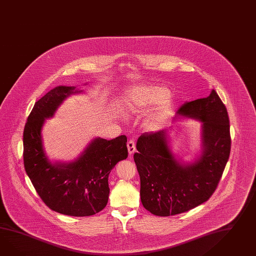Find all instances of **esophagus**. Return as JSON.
<instances>
[{
  "label": "esophagus",
  "mask_w": 256,
  "mask_h": 256,
  "mask_svg": "<svg viewBox=\"0 0 256 256\" xmlns=\"http://www.w3.org/2000/svg\"><path fill=\"white\" fill-rule=\"evenodd\" d=\"M126 146H128V154H132L135 152V150H136V145H135V142H134L133 140H128Z\"/></svg>",
  "instance_id": "1"
}]
</instances>
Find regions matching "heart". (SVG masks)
<instances>
[{
	"instance_id": "1",
	"label": "heart",
	"mask_w": 256,
	"mask_h": 256,
	"mask_svg": "<svg viewBox=\"0 0 256 256\" xmlns=\"http://www.w3.org/2000/svg\"><path fill=\"white\" fill-rule=\"evenodd\" d=\"M171 95V90L160 85H138L128 90L125 99L126 109L132 112H142L150 106L164 102ZM170 104H166L160 112H156L146 119L145 126L150 130L159 128L168 118Z\"/></svg>"
}]
</instances>
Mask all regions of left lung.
<instances>
[{
  "instance_id": "1",
  "label": "left lung",
  "mask_w": 256,
  "mask_h": 256,
  "mask_svg": "<svg viewBox=\"0 0 256 256\" xmlns=\"http://www.w3.org/2000/svg\"><path fill=\"white\" fill-rule=\"evenodd\" d=\"M200 123V150L184 162L172 150L169 128L145 133L138 138L134 154L140 178V200L159 216L187 212L209 199L218 185L230 154V119L214 90L202 99L181 106L173 118Z\"/></svg>"
}]
</instances>
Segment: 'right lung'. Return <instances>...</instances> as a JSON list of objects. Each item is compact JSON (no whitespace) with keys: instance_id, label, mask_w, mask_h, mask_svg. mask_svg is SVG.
Returning a JSON list of instances; mask_svg holds the SVG:
<instances>
[{"instance_id":"right-lung-1","label":"right lung","mask_w":256,"mask_h":256,"mask_svg":"<svg viewBox=\"0 0 256 256\" xmlns=\"http://www.w3.org/2000/svg\"><path fill=\"white\" fill-rule=\"evenodd\" d=\"M83 90L57 86L35 102L23 134L24 166L38 194L52 210L70 216H90L108 202V176L116 164L128 157L126 137L111 140L94 138L71 162H52L46 154L42 128L64 100Z\"/></svg>"}]
</instances>
